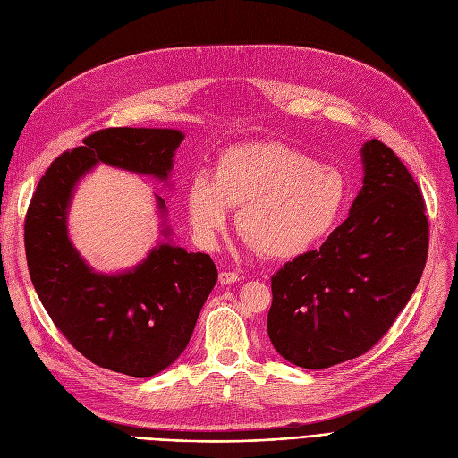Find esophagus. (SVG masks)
<instances>
[{
    "mask_svg": "<svg viewBox=\"0 0 458 458\" xmlns=\"http://www.w3.org/2000/svg\"><path fill=\"white\" fill-rule=\"evenodd\" d=\"M242 280V276L239 273H233V271H222L219 273V284H224V286H227V284H234Z\"/></svg>",
    "mask_w": 458,
    "mask_h": 458,
    "instance_id": "obj_1",
    "label": "esophagus"
}]
</instances>
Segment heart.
Segmentation results:
<instances>
[{
	"mask_svg": "<svg viewBox=\"0 0 458 458\" xmlns=\"http://www.w3.org/2000/svg\"><path fill=\"white\" fill-rule=\"evenodd\" d=\"M335 166L280 141L224 149L216 172L199 170L187 185V212L202 246H216L239 208V233L263 256L307 254L335 227L346 202Z\"/></svg>",
	"mask_w": 458,
	"mask_h": 458,
	"instance_id": "heart-1",
	"label": "heart"
}]
</instances>
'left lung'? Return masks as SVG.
<instances>
[{"label": "left lung", "mask_w": 458, "mask_h": 458, "mask_svg": "<svg viewBox=\"0 0 458 458\" xmlns=\"http://www.w3.org/2000/svg\"><path fill=\"white\" fill-rule=\"evenodd\" d=\"M364 185L318 250L271 278L267 331L276 352L324 369L368 352L411 299L428 256V219L413 176L379 140L361 148Z\"/></svg>", "instance_id": "obj_1"}]
</instances>
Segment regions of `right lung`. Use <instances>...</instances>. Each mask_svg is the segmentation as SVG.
<instances>
[{"instance_id":"obj_1","label":"right lung","mask_w":458,"mask_h":458,"mask_svg":"<svg viewBox=\"0 0 458 458\" xmlns=\"http://www.w3.org/2000/svg\"><path fill=\"white\" fill-rule=\"evenodd\" d=\"M182 140L180 131L129 127L87 136L45 172L24 222L30 278L55 326L92 364L138 379L185 351L217 282L216 265L208 254L161 242L131 271L97 273L70 241L68 208L77 182L98 163L168 180ZM155 199L165 216V200Z\"/></svg>"}]
</instances>
